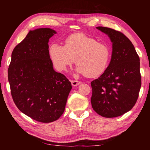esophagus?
Listing matches in <instances>:
<instances>
[{
  "label": "esophagus",
  "instance_id": "34e87169",
  "mask_svg": "<svg viewBox=\"0 0 150 150\" xmlns=\"http://www.w3.org/2000/svg\"><path fill=\"white\" fill-rule=\"evenodd\" d=\"M71 85L73 86H74V87H75V86H77L79 85H80L81 83V81H76V80H73V81H71Z\"/></svg>",
  "mask_w": 150,
  "mask_h": 150
}]
</instances>
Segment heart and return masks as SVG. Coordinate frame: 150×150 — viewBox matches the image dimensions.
I'll return each mask as SVG.
<instances>
[{
  "label": "heart",
  "instance_id": "1",
  "mask_svg": "<svg viewBox=\"0 0 150 150\" xmlns=\"http://www.w3.org/2000/svg\"><path fill=\"white\" fill-rule=\"evenodd\" d=\"M48 52L57 70H66L75 61L77 71L88 77L102 75L107 69L111 54L107 45L83 33L69 35L64 40V45L52 44Z\"/></svg>",
  "mask_w": 150,
  "mask_h": 150
}]
</instances>
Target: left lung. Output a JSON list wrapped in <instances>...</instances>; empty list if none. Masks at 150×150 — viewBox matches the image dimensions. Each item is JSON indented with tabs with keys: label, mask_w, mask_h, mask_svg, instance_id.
<instances>
[{
	"label": "left lung",
	"mask_w": 150,
	"mask_h": 150,
	"mask_svg": "<svg viewBox=\"0 0 150 150\" xmlns=\"http://www.w3.org/2000/svg\"><path fill=\"white\" fill-rule=\"evenodd\" d=\"M96 28L110 38L112 52L107 69L91 83V105L103 117H117L130 110L138 100L142 84L139 57L122 33L106 27Z\"/></svg>",
	"instance_id": "1"
}]
</instances>
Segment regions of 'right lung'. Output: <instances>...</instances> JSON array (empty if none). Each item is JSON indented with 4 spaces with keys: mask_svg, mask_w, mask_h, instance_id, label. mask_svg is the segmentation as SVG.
I'll list each match as a JSON object with an SVG mask.
<instances>
[{
    "mask_svg": "<svg viewBox=\"0 0 150 150\" xmlns=\"http://www.w3.org/2000/svg\"><path fill=\"white\" fill-rule=\"evenodd\" d=\"M50 28L30 30L12 51L8 69L11 95L24 115L40 122L57 120L65 110L72 86L64 75L55 71L49 56Z\"/></svg>",
    "mask_w": 150,
    "mask_h": 150,
    "instance_id": "add662e5",
    "label": "right lung"
}]
</instances>
